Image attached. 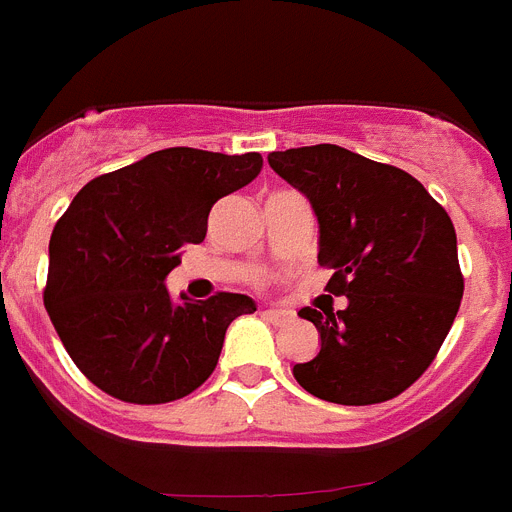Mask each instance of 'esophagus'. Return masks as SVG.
<instances>
[{
    "label": "esophagus",
    "instance_id": "34e87169",
    "mask_svg": "<svg viewBox=\"0 0 512 512\" xmlns=\"http://www.w3.org/2000/svg\"><path fill=\"white\" fill-rule=\"evenodd\" d=\"M263 317H268L270 322H286L291 315H289V312H286V309L268 307V309H263Z\"/></svg>",
    "mask_w": 512,
    "mask_h": 512
}]
</instances>
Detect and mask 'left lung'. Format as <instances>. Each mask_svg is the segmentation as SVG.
Returning a JSON list of instances; mask_svg holds the SVG:
<instances>
[{"label": "left lung", "mask_w": 512, "mask_h": 512, "mask_svg": "<svg viewBox=\"0 0 512 512\" xmlns=\"http://www.w3.org/2000/svg\"><path fill=\"white\" fill-rule=\"evenodd\" d=\"M268 163L312 205L317 263L333 268L325 291L349 299L299 309L320 351L294 364L296 382L341 406L390 401L432 364L461 307L453 221L414 176L341 145L273 150Z\"/></svg>", "instance_id": "obj_1"}]
</instances>
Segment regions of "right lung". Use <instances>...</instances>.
<instances>
[{
  "label": "right lung",
  "instance_id": "obj_1",
  "mask_svg": "<svg viewBox=\"0 0 512 512\" xmlns=\"http://www.w3.org/2000/svg\"><path fill=\"white\" fill-rule=\"evenodd\" d=\"M263 171L260 153L166 148L77 192L49 242L44 302L64 349L103 393L169 403L216 369L226 328L255 299H171L184 244L208 234L210 208Z\"/></svg>",
  "mask_w": 512,
  "mask_h": 512
}]
</instances>
